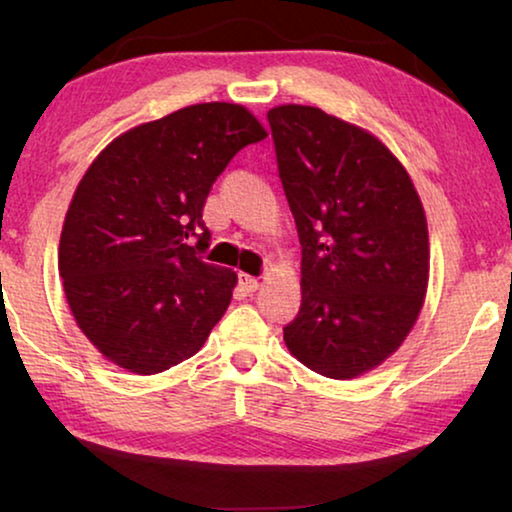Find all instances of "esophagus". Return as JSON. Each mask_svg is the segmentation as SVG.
Returning a JSON list of instances; mask_svg holds the SVG:
<instances>
[{"label":"esophagus","instance_id":"1","mask_svg":"<svg viewBox=\"0 0 512 512\" xmlns=\"http://www.w3.org/2000/svg\"><path fill=\"white\" fill-rule=\"evenodd\" d=\"M240 289L247 291V293H254L258 289V279L251 277V275H244V272H240Z\"/></svg>","mask_w":512,"mask_h":512}]
</instances>
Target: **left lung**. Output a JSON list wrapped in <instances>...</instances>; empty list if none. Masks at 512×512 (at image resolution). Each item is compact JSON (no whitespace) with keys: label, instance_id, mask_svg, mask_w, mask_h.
<instances>
[{"label":"left lung","instance_id":"left-lung-1","mask_svg":"<svg viewBox=\"0 0 512 512\" xmlns=\"http://www.w3.org/2000/svg\"><path fill=\"white\" fill-rule=\"evenodd\" d=\"M296 219L303 303L284 326L314 373L352 380L396 352L429 282V230L408 172L380 139L317 107L268 111Z\"/></svg>","mask_w":512,"mask_h":512}]
</instances>
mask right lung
Instances as JSON below:
<instances>
[{
  "label": "right lung",
  "mask_w": 512,
  "mask_h": 512,
  "mask_svg": "<svg viewBox=\"0 0 512 512\" xmlns=\"http://www.w3.org/2000/svg\"><path fill=\"white\" fill-rule=\"evenodd\" d=\"M265 135L240 104H193L114 139L83 174L58 268L76 324L116 366L163 373L228 310L237 275L205 263L202 209L235 153Z\"/></svg>",
  "instance_id": "add662e5"
}]
</instances>
